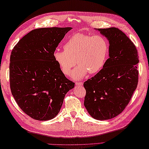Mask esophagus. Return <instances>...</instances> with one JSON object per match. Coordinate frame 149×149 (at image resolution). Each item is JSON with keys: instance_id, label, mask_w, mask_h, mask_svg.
<instances>
[{"instance_id": "obj_1", "label": "esophagus", "mask_w": 149, "mask_h": 149, "mask_svg": "<svg viewBox=\"0 0 149 149\" xmlns=\"http://www.w3.org/2000/svg\"><path fill=\"white\" fill-rule=\"evenodd\" d=\"M75 85H77V86H83V82H76V83H75Z\"/></svg>"}]
</instances>
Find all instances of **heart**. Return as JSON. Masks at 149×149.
Listing matches in <instances>:
<instances>
[{
	"label": "heart",
	"instance_id": "heart-1",
	"mask_svg": "<svg viewBox=\"0 0 149 149\" xmlns=\"http://www.w3.org/2000/svg\"><path fill=\"white\" fill-rule=\"evenodd\" d=\"M109 52L107 41L100 35L75 34L66 41L64 50L56 49L53 58L62 73L66 76L72 74L74 79L85 77L88 73L96 74L105 65Z\"/></svg>",
	"mask_w": 149,
	"mask_h": 149
}]
</instances>
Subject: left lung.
Wrapping results in <instances>:
<instances>
[{
  "mask_svg": "<svg viewBox=\"0 0 149 149\" xmlns=\"http://www.w3.org/2000/svg\"><path fill=\"white\" fill-rule=\"evenodd\" d=\"M109 43L101 70L84 83V105L93 118H113L125 109L137 87L139 57L134 44L116 27L98 29Z\"/></svg>",
  "mask_w": 149,
  "mask_h": 149,
  "instance_id": "obj_1",
  "label": "left lung"
}]
</instances>
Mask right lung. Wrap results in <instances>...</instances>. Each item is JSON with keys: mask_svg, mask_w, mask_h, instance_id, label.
Masks as SVG:
<instances>
[{"mask_svg": "<svg viewBox=\"0 0 149 149\" xmlns=\"http://www.w3.org/2000/svg\"><path fill=\"white\" fill-rule=\"evenodd\" d=\"M72 27L36 29L12 50L9 64L11 93L31 118L46 121L58 115L65 95L75 83L65 77L53 53Z\"/></svg>", "mask_w": 149, "mask_h": 149, "instance_id": "1", "label": "right lung"}]
</instances>
